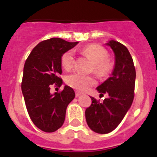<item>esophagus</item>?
<instances>
[{
    "mask_svg": "<svg viewBox=\"0 0 157 157\" xmlns=\"http://www.w3.org/2000/svg\"><path fill=\"white\" fill-rule=\"evenodd\" d=\"M82 93H80V92H78V91H76L75 92V96L76 97H79V96H81L82 95Z\"/></svg>",
    "mask_w": 157,
    "mask_h": 157,
    "instance_id": "1",
    "label": "esophagus"
}]
</instances>
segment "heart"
Returning a JSON list of instances; mask_svg holds the SVG:
<instances>
[{
	"instance_id": "heart-1",
	"label": "heart",
	"mask_w": 157,
	"mask_h": 157,
	"mask_svg": "<svg viewBox=\"0 0 157 157\" xmlns=\"http://www.w3.org/2000/svg\"><path fill=\"white\" fill-rule=\"evenodd\" d=\"M82 52L94 61V70L101 75L108 74L112 67V62L107 55L105 48L99 45H90L82 49ZM74 63V52L72 50L65 52L61 56V64L66 70H70ZM96 79L92 76L83 75L78 73L69 75L66 78V83L69 86L80 91H85L96 84Z\"/></svg>"
}]
</instances>
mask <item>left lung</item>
Here are the masks:
<instances>
[{
  "instance_id": "obj_1",
  "label": "left lung",
  "mask_w": 157,
  "mask_h": 157,
  "mask_svg": "<svg viewBox=\"0 0 157 157\" xmlns=\"http://www.w3.org/2000/svg\"><path fill=\"white\" fill-rule=\"evenodd\" d=\"M115 54V67L111 77L97 87L101 94H109L102 103L91 98L92 104L86 109L89 127L98 134H108L121 123L132 105L136 71L134 61L125 45L111 40L107 43Z\"/></svg>"
}]
</instances>
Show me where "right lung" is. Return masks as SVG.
<instances>
[{
    "instance_id": "obj_1",
    "label": "right lung",
    "mask_w": 157,
    "mask_h": 157,
    "mask_svg": "<svg viewBox=\"0 0 157 157\" xmlns=\"http://www.w3.org/2000/svg\"><path fill=\"white\" fill-rule=\"evenodd\" d=\"M78 43L58 37L45 40L33 48L25 62L22 92L30 118L42 131L54 132L62 127L67 107L75 97L68 86L54 94L50 88L61 86V56Z\"/></svg>"
}]
</instances>
